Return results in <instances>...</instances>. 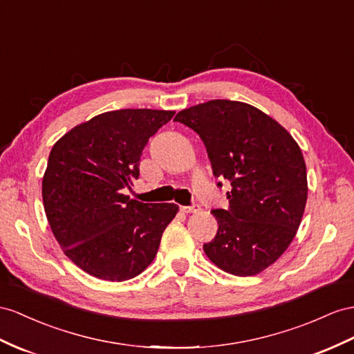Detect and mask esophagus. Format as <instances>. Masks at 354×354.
I'll list each match as a JSON object with an SVG mask.
<instances>
[{"mask_svg":"<svg viewBox=\"0 0 354 354\" xmlns=\"http://www.w3.org/2000/svg\"><path fill=\"white\" fill-rule=\"evenodd\" d=\"M180 211L185 212V214H189V212H197V211H201V206H198V205H192V206H180Z\"/></svg>","mask_w":354,"mask_h":354,"instance_id":"obj_1","label":"esophagus"}]
</instances>
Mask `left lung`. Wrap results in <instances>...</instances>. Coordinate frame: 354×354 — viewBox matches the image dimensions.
Returning <instances> with one entry per match:
<instances>
[{
    "label": "left lung",
    "instance_id": "8db88e82",
    "mask_svg": "<svg viewBox=\"0 0 354 354\" xmlns=\"http://www.w3.org/2000/svg\"><path fill=\"white\" fill-rule=\"evenodd\" d=\"M175 121L201 136L214 175L232 185L227 209L212 211L218 230L203 243L206 256L232 275L259 274L287 250L301 224L308 196L301 148L270 116L232 100L184 109Z\"/></svg>",
    "mask_w": 354,
    "mask_h": 354
}]
</instances>
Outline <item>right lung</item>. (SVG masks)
<instances>
[{"instance_id": "1", "label": "right lung", "mask_w": 354, "mask_h": 354, "mask_svg": "<svg viewBox=\"0 0 354 354\" xmlns=\"http://www.w3.org/2000/svg\"><path fill=\"white\" fill-rule=\"evenodd\" d=\"M175 112L121 109L94 116L53 145L43 176V205L66 256L86 274L127 281L157 256L175 203L125 196L139 178L142 151Z\"/></svg>"}]
</instances>
